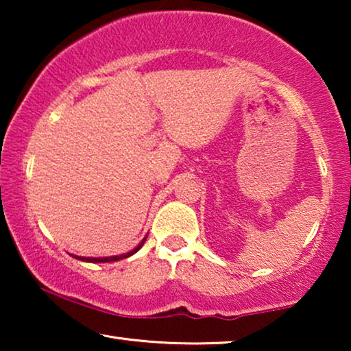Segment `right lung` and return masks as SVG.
Returning <instances> with one entry per match:
<instances>
[{
	"instance_id": "add662e5",
	"label": "right lung",
	"mask_w": 351,
	"mask_h": 351,
	"mask_svg": "<svg viewBox=\"0 0 351 351\" xmlns=\"http://www.w3.org/2000/svg\"><path fill=\"white\" fill-rule=\"evenodd\" d=\"M143 243H145V239H143V241L138 244L137 247H134L131 252H128V254H121V256H113V257H78V256H75L76 258H80V261H86V262H93V263H97V262H117V261H121V258H126V257H129V256H132V254H136L138 249H141L142 246H143Z\"/></svg>"
}]
</instances>
